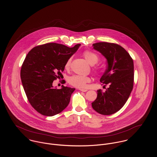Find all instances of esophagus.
<instances>
[{
	"mask_svg": "<svg viewBox=\"0 0 157 157\" xmlns=\"http://www.w3.org/2000/svg\"><path fill=\"white\" fill-rule=\"evenodd\" d=\"M79 90H80V91H82V92H86L88 90H85V89H79Z\"/></svg>",
	"mask_w": 157,
	"mask_h": 157,
	"instance_id": "esophagus-1",
	"label": "esophagus"
}]
</instances>
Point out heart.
Wrapping results in <instances>:
<instances>
[{
    "mask_svg": "<svg viewBox=\"0 0 157 157\" xmlns=\"http://www.w3.org/2000/svg\"><path fill=\"white\" fill-rule=\"evenodd\" d=\"M83 56L86 61L90 65H94L98 62V56L90 51L84 52ZM71 64V59H68L65 63V68H68ZM90 78L88 76H83L81 75H74L71 76L68 79V82L70 85L77 88H85L86 83L90 82Z\"/></svg>",
    "mask_w": 157,
    "mask_h": 157,
    "instance_id": "1",
    "label": "heart"
}]
</instances>
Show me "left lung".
Returning <instances> with one entry per match:
<instances>
[{
  "mask_svg": "<svg viewBox=\"0 0 157 157\" xmlns=\"http://www.w3.org/2000/svg\"><path fill=\"white\" fill-rule=\"evenodd\" d=\"M92 46L107 60L108 67L100 81L109 86L104 92L97 90V97L92 103V107L100 114L111 115L124 105L133 89V60L123 47L117 44L98 42Z\"/></svg>",
  "mask_w": 157,
  "mask_h": 157,
  "instance_id": "obj_1",
  "label": "left lung"
}]
</instances>
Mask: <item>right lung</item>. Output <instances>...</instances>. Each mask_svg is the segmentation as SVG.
I'll list each match as a JSON object with an SVG mask.
<instances>
[{
  "label": "right lung",
  "instance_id": "obj_1",
  "mask_svg": "<svg viewBox=\"0 0 157 157\" xmlns=\"http://www.w3.org/2000/svg\"><path fill=\"white\" fill-rule=\"evenodd\" d=\"M80 45L46 44L33 48L26 56L21 71L23 87L31 105L40 113L54 116L67 107L75 89L62 85L58 90L52 83L62 75L66 62Z\"/></svg>",
  "mask_w": 157,
  "mask_h": 157
}]
</instances>
